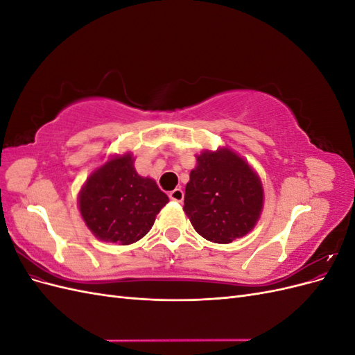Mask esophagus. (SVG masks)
<instances>
[{
    "label": "esophagus",
    "mask_w": 355,
    "mask_h": 355,
    "mask_svg": "<svg viewBox=\"0 0 355 355\" xmlns=\"http://www.w3.org/2000/svg\"><path fill=\"white\" fill-rule=\"evenodd\" d=\"M168 197H170V200L182 202V200H184V191H182V188H176L170 192Z\"/></svg>",
    "instance_id": "34e87169"
}]
</instances>
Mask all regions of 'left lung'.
I'll return each instance as SVG.
<instances>
[{
  "mask_svg": "<svg viewBox=\"0 0 355 355\" xmlns=\"http://www.w3.org/2000/svg\"><path fill=\"white\" fill-rule=\"evenodd\" d=\"M262 207V182L244 158L228 148L197 155L184 210L201 237L218 244L241 239L254 228Z\"/></svg>",
  "mask_w": 355,
  "mask_h": 355,
  "instance_id": "left-lung-1",
  "label": "left lung"
}]
</instances>
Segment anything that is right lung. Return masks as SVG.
<instances>
[{
	"instance_id": "obj_1",
	"label": "right lung",
	"mask_w": 355,
	"mask_h": 355,
	"mask_svg": "<svg viewBox=\"0 0 355 355\" xmlns=\"http://www.w3.org/2000/svg\"><path fill=\"white\" fill-rule=\"evenodd\" d=\"M133 155H115L85 180L78 207L87 228L106 243L133 244L149 232L168 197L151 178L137 175Z\"/></svg>"
}]
</instances>
